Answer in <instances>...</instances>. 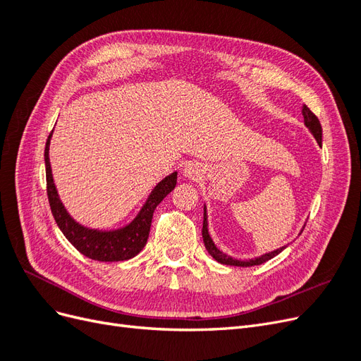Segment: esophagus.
Masks as SVG:
<instances>
[{
    "label": "esophagus",
    "instance_id": "esophagus-1",
    "mask_svg": "<svg viewBox=\"0 0 361 361\" xmlns=\"http://www.w3.org/2000/svg\"><path fill=\"white\" fill-rule=\"evenodd\" d=\"M183 173H185V176L190 178V179H199L200 173H202V167L199 166L197 162H188L183 169Z\"/></svg>",
    "mask_w": 361,
    "mask_h": 361
}]
</instances>
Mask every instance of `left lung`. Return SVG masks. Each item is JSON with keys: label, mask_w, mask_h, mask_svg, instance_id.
Returning <instances> with one entry per match:
<instances>
[{"label": "left lung", "mask_w": 361, "mask_h": 361, "mask_svg": "<svg viewBox=\"0 0 361 361\" xmlns=\"http://www.w3.org/2000/svg\"><path fill=\"white\" fill-rule=\"evenodd\" d=\"M302 116H304V123L305 126H307L310 129V133L314 135L316 141H318V145L322 146V126H321V122L319 118L316 117L310 108L307 105L302 106ZM202 235H203V243H204V247L207 250V253H209L216 262H220V264L223 265H233V267H253V265H260V264H265L267 260L276 257L279 253H281L283 250H285L286 247H281L276 251H271V253H267L264 256H260L257 259H251V260H236L231 256L224 255L223 251L218 250L214 244V241L209 236V232H207V218H206V209H204V214H203V228H202Z\"/></svg>", "instance_id": "left-lung-1"}]
</instances>
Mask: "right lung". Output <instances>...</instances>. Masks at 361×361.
<instances>
[{
    "label": "right lung",
    "instance_id": "right-lung-1",
    "mask_svg": "<svg viewBox=\"0 0 361 361\" xmlns=\"http://www.w3.org/2000/svg\"><path fill=\"white\" fill-rule=\"evenodd\" d=\"M49 134L45 146V164H47V192L51 206V212L54 215L57 226L63 235L68 238V241L80 251L81 255L99 262H118L128 260L137 256L147 243L152 216H154L155 207L162 202L169 192L176 187L178 173H171L164 180H161L155 190L152 191L143 209L135 216V220L129 226L114 232H97L90 231L75 223L69 214L61 204L56 185L52 180L51 164H49Z\"/></svg>",
    "mask_w": 361,
    "mask_h": 361
}]
</instances>
